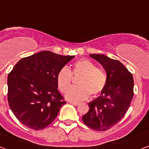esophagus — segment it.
I'll return each mask as SVG.
<instances>
[{
    "label": "esophagus",
    "mask_w": 149,
    "mask_h": 149,
    "mask_svg": "<svg viewBox=\"0 0 149 149\" xmlns=\"http://www.w3.org/2000/svg\"><path fill=\"white\" fill-rule=\"evenodd\" d=\"M71 104H73L74 106H77L79 104V103H77V102H73V101H71Z\"/></svg>",
    "instance_id": "1"
}]
</instances>
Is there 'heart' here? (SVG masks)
I'll return each mask as SVG.
<instances>
[{
	"label": "heart",
	"mask_w": 149,
	"mask_h": 149,
	"mask_svg": "<svg viewBox=\"0 0 149 149\" xmlns=\"http://www.w3.org/2000/svg\"><path fill=\"white\" fill-rule=\"evenodd\" d=\"M74 77L77 80L79 86L70 88L65 93V98L72 101L85 100L89 95H97L101 93L107 84V75L103 68L96 67L89 60H79L72 65V70L63 67L56 74V84L62 93L70 87Z\"/></svg>",
	"instance_id": "b5f03b06"
}]
</instances>
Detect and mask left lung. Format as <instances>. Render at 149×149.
Listing matches in <instances>:
<instances>
[{
  "label": "left lung",
  "instance_id": "obj_1",
  "mask_svg": "<svg viewBox=\"0 0 149 149\" xmlns=\"http://www.w3.org/2000/svg\"><path fill=\"white\" fill-rule=\"evenodd\" d=\"M107 72V81L101 95L89 103V111L83 122L93 130L104 131L113 127L125 116L134 96V78L119 60L104 54H89Z\"/></svg>",
  "mask_w": 149,
  "mask_h": 149
}]
</instances>
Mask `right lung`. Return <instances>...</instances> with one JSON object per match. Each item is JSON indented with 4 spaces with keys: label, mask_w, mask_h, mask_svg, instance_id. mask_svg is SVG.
<instances>
[{
    "label": "right lung",
    "mask_w": 149,
    "mask_h": 149,
    "mask_svg": "<svg viewBox=\"0 0 149 149\" xmlns=\"http://www.w3.org/2000/svg\"><path fill=\"white\" fill-rule=\"evenodd\" d=\"M74 57L42 51L13 67L7 78L8 103L24 125L39 131L56 119L66 103L57 89L56 74Z\"/></svg>",
    "instance_id": "1"
}]
</instances>
